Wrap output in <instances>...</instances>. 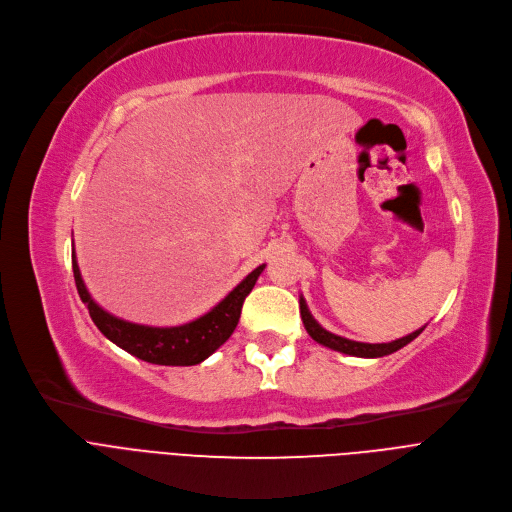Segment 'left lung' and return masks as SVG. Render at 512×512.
I'll use <instances>...</instances> for the list:
<instances>
[{"label":"left lung","instance_id":"1","mask_svg":"<svg viewBox=\"0 0 512 512\" xmlns=\"http://www.w3.org/2000/svg\"><path fill=\"white\" fill-rule=\"evenodd\" d=\"M301 317H303L305 330L309 332V336H311L315 342L332 348V351H338V353H344V355H353V357H365V359H378V357H386V355L396 353L398 348L407 346L411 340H415V338L423 332V328H425V326H423V328L415 330L413 334L402 336V338L392 340V342L367 344V342H355V340H348V338L336 336V334H332V332L321 328V326L317 324V321L313 319V315H311V311H309L305 299H301Z\"/></svg>","mask_w":512,"mask_h":512}]
</instances>
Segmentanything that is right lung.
I'll use <instances>...</instances> for the list:
<instances>
[{
	"instance_id": "add662e5",
	"label": "right lung",
	"mask_w": 512,
	"mask_h": 512,
	"mask_svg": "<svg viewBox=\"0 0 512 512\" xmlns=\"http://www.w3.org/2000/svg\"><path fill=\"white\" fill-rule=\"evenodd\" d=\"M265 265H259L245 280H242L228 297L222 299L211 311L205 315L188 321L182 326L172 328H153V326H141L132 324V321L120 319L112 313L101 309L93 299L80 276L76 255H72V272L76 290L89 309L91 319L99 332L124 348L126 353L134 355L141 361L153 363V365H197L205 361L209 355H213L218 348L232 336L234 328L238 326L242 303H245L247 294L253 290L257 278L261 276Z\"/></svg>"
}]
</instances>
